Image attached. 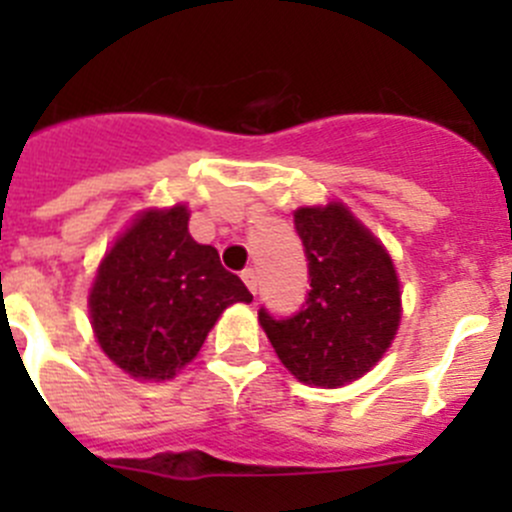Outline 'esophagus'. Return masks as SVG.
Instances as JSON below:
<instances>
[{"mask_svg":"<svg viewBox=\"0 0 512 512\" xmlns=\"http://www.w3.org/2000/svg\"><path fill=\"white\" fill-rule=\"evenodd\" d=\"M242 280H245V285L252 294H257V282H260V280H257L255 267H247V270H242Z\"/></svg>","mask_w":512,"mask_h":512,"instance_id":"1","label":"esophagus"}]
</instances>
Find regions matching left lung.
Returning <instances> with one entry per match:
<instances>
[{
    "mask_svg": "<svg viewBox=\"0 0 512 512\" xmlns=\"http://www.w3.org/2000/svg\"><path fill=\"white\" fill-rule=\"evenodd\" d=\"M294 230L307 257L309 292L289 317L260 307V324L282 364L309 386L359 379L389 349L401 319L391 257L344 205L299 208Z\"/></svg>",
    "mask_w": 512,
    "mask_h": 512,
    "instance_id": "left-lung-1",
    "label": "left lung"
}]
</instances>
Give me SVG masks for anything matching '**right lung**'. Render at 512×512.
<instances>
[{
  "label": "right lung",
  "mask_w": 512,
  "mask_h": 512,
  "mask_svg": "<svg viewBox=\"0 0 512 512\" xmlns=\"http://www.w3.org/2000/svg\"><path fill=\"white\" fill-rule=\"evenodd\" d=\"M252 302L215 247L188 232V210L141 215L103 257L91 324L108 359L136 379H173L203 347L225 307Z\"/></svg>",
  "instance_id": "obj_1"
}]
</instances>
